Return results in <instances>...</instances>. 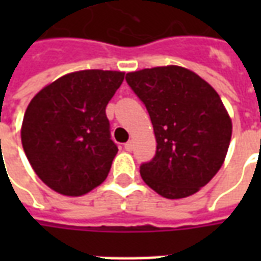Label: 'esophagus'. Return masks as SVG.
<instances>
[{
	"label": "esophagus",
	"mask_w": 261,
	"mask_h": 261,
	"mask_svg": "<svg viewBox=\"0 0 261 261\" xmlns=\"http://www.w3.org/2000/svg\"><path fill=\"white\" fill-rule=\"evenodd\" d=\"M133 147H134L133 141H128V142H125V144H124V148L127 149V151H133Z\"/></svg>",
	"instance_id": "1"
}]
</instances>
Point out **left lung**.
<instances>
[{"label":"left lung","mask_w":261,"mask_h":261,"mask_svg":"<svg viewBox=\"0 0 261 261\" xmlns=\"http://www.w3.org/2000/svg\"><path fill=\"white\" fill-rule=\"evenodd\" d=\"M147 108L156 153L140 166L142 180L170 200L197 193L224 164L232 120L213 86L179 65L144 68L125 75Z\"/></svg>","instance_id":"8db88e82"}]
</instances>
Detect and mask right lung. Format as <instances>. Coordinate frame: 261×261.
<instances>
[{
    "mask_svg": "<svg viewBox=\"0 0 261 261\" xmlns=\"http://www.w3.org/2000/svg\"><path fill=\"white\" fill-rule=\"evenodd\" d=\"M124 80L121 71L69 72L37 92L26 109L20 140L40 180L78 197L108 177L117 147L106 106Z\"/></svg>",
    "mask_w": 261,
    "mask_h": 261,
    "instance_id": "obj_1",
    "label": "right lung"
}]
</instances>
